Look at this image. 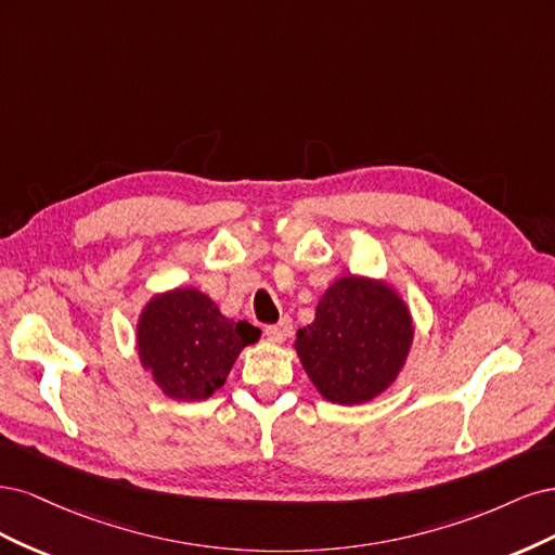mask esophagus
Instances as JSON below:
<instances>
[{
	"instance_id": "34e87169",
	"label": "esophagus",
	"mask_w": 555,
	"mask_h": 555,
	"mask_svg": "<svg viewBox=\"0 0 555 555\" xmlns=\"http://www.w3.org/2000/svg\"><path fill=\"white\" fill-rule=\"evenodd\" d=\"M291 332H293V320L288 315H283L276 325H267L264 327L267 338H270V341H274V344L285 341V338L291 336Z\"/></svg>"
}]
</instances>
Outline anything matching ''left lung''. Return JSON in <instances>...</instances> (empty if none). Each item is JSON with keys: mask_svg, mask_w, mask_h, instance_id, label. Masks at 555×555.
<instances>
[{"mask_svg": "<svg viewBox=\"0 0 555 555\" xmlns=\"http://www.w3.org/2000/svg\"><path fill=\"white\" fill-rule=\"evenodd\" d=\"M413 320L385 283L344 276L318 301L315 320L297 332V354L309 378L332 403L378 397L401 371Z\"/></svg>", "mask_w": 555, "mask_h": 555, "instance_id": "1", "label": "left lung"}]
</instances>
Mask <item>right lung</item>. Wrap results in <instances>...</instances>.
I'll list each match as a JSON object with an SVG mask.
<instances>
[{
    "mask_svg": "<svg viewBox=\"0 0 555 555\" xmlns=\"http://www.w3.org/2000/svg\"><path fill=\"white\" fill-rule=\"evenodd\" d=\"M258 336V327L228 320L201 291L177 288L154 297L142 311L138 352L166 397L201 401L225 383L242 348Z\"/></svg>",
    "mask_w": 555,
    "mask_h": 555,
    "instance_id": "obj_1",
    "label": "right lung"
}]
</instances>
